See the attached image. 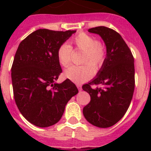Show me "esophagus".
Returning <instances> with one entry per match:
<instances>
[{
  "instance_id": "1",
  "label": "esophagus",
  "mask_w": 151,
  "mask_h": 151,
  "mask_svg": "<svg viewBox=\"0 0 151 151\" xmlns=\"http://www.w3.org/2000/svg\"><path fill=\"white\" fill-rule=\"evenodd\" d=\"M76 86H77V88H78V90H79V91L82 90V85H78H78H76Z\"/></svg>"
}]
</instances>
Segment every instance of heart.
<instances>
[{
	"mask_svg": "<svg viewBox=\"0 0 151 151\" xmlns=\"http://www.w3.org/2000/svg\"><path fill=\"white\" fill-rule=\"evenodd\" d=\"M72 44L76 50L83 52L81 63L85 64L70 66L65 70L64 76L75 83H83L94 76V71L92 66L97 71L104 64L106 54V47L94 36L86 33H80L76 36ZM71 56L72 49L69 45L63 44L60 46L57 50V60L61 66H69Z\"/></svg>",
	"mask_w": 151,
	"mask_h": 151,
	"instance_id": "1",
	"label": "heart"
}]
</instances>
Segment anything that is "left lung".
Returning <instances> with one entry per match:
<instances>
[{"instance_id": "8db88e82", "label": "left lung", "mask_w": 151, "mask_h": 151, "mask_svg": "<svg viewBox=\"0 0 151 151\" xmlns=\"http://www.w3.org/2000/svg\"><path fill=\"white\" fill-rule=\"evenodd\" d=\"M88 32L99 35L104 41L106 57L95 78L82 86L91 96L83 115L94 126L108 128L123 117L132 99L134 57L122 36L113 29L98 26ZM91 84H101L103 88L92 89Z\"/></svg>"}]
</instances>
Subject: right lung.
<instances>
[{
    "instance_id": "add662e5",
    "label": "right lung",
    "mask_w": 151,
    "mask_h": 151,
    "mask_svg": "<svg viewBox=\"0 0 151 151\" xmlns=\"http://www.w3.org/2000/svg\"><path fill=\"white\" fill-rule=\"evenodd\" d=\"M76 30L41 29L19 44L11 68L13 95L19 110L33 125L46 128L62 117L65 106L78 94L74 83H56L62 73L57 50Z\"/></svg>"
}]
</instances>
